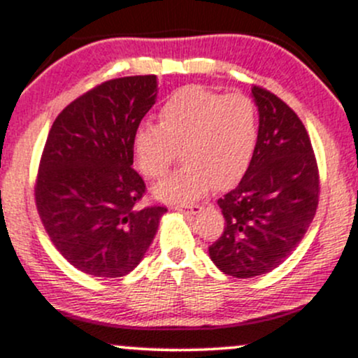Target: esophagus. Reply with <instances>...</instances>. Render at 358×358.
<instances>
[{
  "label": "esophagus",
  "mask_w": 358,
  "mask_h": 358,
  "mask_svg": "<svg viewBox=\"0 0 358 358\" xmlns=\"http://www.w3.org/2000/svg\"><path fill=\"white\" fill-rule=\"evenodd\" d=\"M175 209L176 210H185L187 214H199L202 207H200V206H178V203H176Z\"/></svg>",
  "instance_id": "34e87169"
}]
</instances>
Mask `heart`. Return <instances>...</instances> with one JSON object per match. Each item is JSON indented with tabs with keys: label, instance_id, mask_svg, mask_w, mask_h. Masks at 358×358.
Here are the masks:
<instances>
[{
	"label": "heart",
	"instance_id": "obj_1",
	"mask_svg": "<svg viewBox=\"0 0 358 358\" xmlns=\"http://www.w3.org/2000/svg\"><path fill=\"white\" fill-rule=\"evenodd\" d=\"M159 124H141L132 152L144 176H164L182 155L185 166L155 187L161 200H195L209 188H226L248 170L258 139V113L241 93L200 85L176 90L159 108Z\"/></svg>",
	"mask_w": 358,
	"mask_h": 358
}]
</instances>
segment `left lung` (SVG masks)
Returning a JSON list of instances; mask_svg holds the SVG:
<instances>
[{
	"label": "left lung",
	"mask_w": 358,
	"mask_h": 358,
	"mask_svg": "<svg viewBox=\"0 0 358 358\" xmlns=\"http://www.w3.org/2000/svg\"><path fill=\"white\" fill-rule=\"evenodd\" d=\"M251 96L260 117L257 148L239 185L217 200L226 226L209 246L215 266L236 278L277 268L304 238L320 197L304 124L268 90L253 86Z\"/></svg>",
	"instance_id": "obj_1"
}]
</instances>
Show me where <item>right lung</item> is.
Here are the masks:
<instances>
[{"label": "right lung", "mask_w": 358, "mask_h": 358, "mask_svg": "<svg viewBox=\"0 0 358 358\" xmlns=\"http://www.w3.org/2000/svg\"><path fill=\"white\" fill-rule=\"evenodd\" d=\"M156 95L155 74L105 81L62 110L47 136L35 203L50 241L83 273L132 272L166 212L137 209L146 185L132 168V137Z\"/></svg>", "instance_id": "right-lung-1"}]
</instances>
